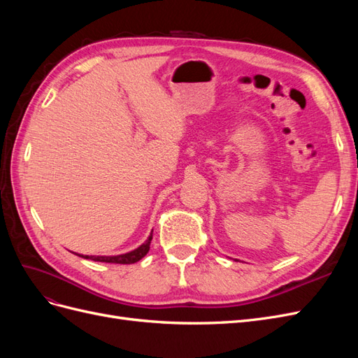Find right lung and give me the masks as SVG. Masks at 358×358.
<instances>
[{"label": "right lung", "mask_w": 358, "mask_h": 358, "mask_svg": "<svg viewBox=\"0 0 358 358\" xmlns=\"http://www.w3.org/2000/svg\"><path fill=\"white\" fill-rule=\"evenodd\" d=\"M150 241H152V234L148 237V241L145 243L140 245L137 249L131 252L121 254V255H113V257H96V255H79L88 259H94V262H101V263H115V264H133L137 263L138 259H142L150 248Z\"/></svg>", "instance_id": "1"}]
</instances>
